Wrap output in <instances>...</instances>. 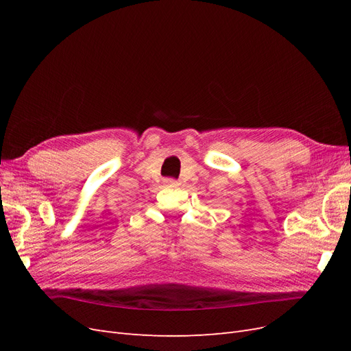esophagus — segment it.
Here are the masks:
<instances>
[{"label": "esophagus", "instance_id": "34e87169", "mask_svg": "<svg viewBox=\"0 0 351 351\" xmlns=\"http://www.w3.org/2000/svg\"><path fill=\"white\" fill-rule=\"evenodd\" d=\"M164 184H165V186H169V187L178 186V183L176 182V180H173V178H165V180H164Z\"/></svg>", "mask_w": 351, "mask_h": 351}]
</instances>
